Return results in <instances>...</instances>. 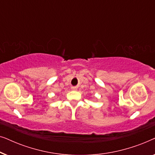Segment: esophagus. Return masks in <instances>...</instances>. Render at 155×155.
<instances>
[{
    "label": "esophagus",
    "instance_id": "34e87169",
    "mask_svg": "<svg viewBox=\"0 0 155 155\" xmlns=\"http://www.w3.org/2000/svg\"><path fill=\"white\" fill-rule=\"evenodd\" d=\"M71 90H78V87H71Z\"/></svg>",
    "mask_w": 155,
    "mask_h": 155
}]
</instances>
